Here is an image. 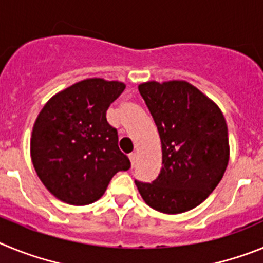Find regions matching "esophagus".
<instances>
[{
    "label": "esophagus",
    "instance_id": "obj_1",
    "mask_svg": "<svg viewBox=\"0 0 263 263\" xmlns=\"http://www.w3.org/2000/svg\"><path fill=\"white\" fill-rule=\"evenodd\" d=\"M129 159H130V163H132V167H133L134 163H136V159H137L136 153H132V154H129Z\"/></svg>",
    "mask_w": 263,
    "mask_h": 263
}]
</instances>
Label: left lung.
<instances>
[{
  "label": "left lung",
  "instance_id": "8db88e82",
  "mask_svg": "<svg viewBox=\"0 0 263 263\" xmlns=\"http://www.w3.org/2000/svg\"><path fill=\"white\" fill-rule=\"evenodd\" d=\"M138 89L157 125L163 166L154 182L136 185L153 210L187 212L210 196L227 170V121L217 104L188 81H146Z\"/></svg>",
  "mask_w": 263,
  "mask_h": 263
}]
</instances>
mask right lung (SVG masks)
I'll return each mask as SVG.
<instances>
[{
	"label": "right lung",
	"instance_id": "add662e5",
	"mask_svg": "<svg viewBox=\"0 0 263 263\" xmlns=\"http://www.w3.org/2000/svg\"><path fill=\"white\" fill-rule=\"evenodd\" d=\"M126 85L85 79L53 95L39 111L30 139L36 175L53 196L71 205L92 204L130 160L118 148L106 110Z\"/></svg>",
	"mask_w": 263,
	"mask_h": 263
}]
</instances>
